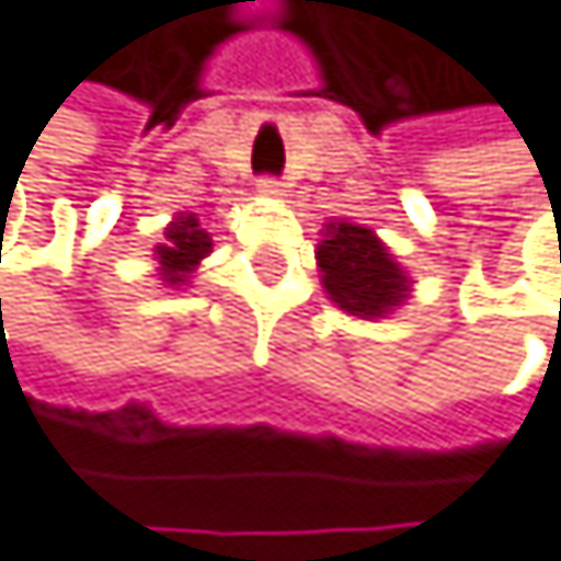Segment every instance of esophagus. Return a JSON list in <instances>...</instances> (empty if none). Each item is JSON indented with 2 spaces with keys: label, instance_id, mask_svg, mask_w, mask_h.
<instances>
[{
  "label": "esophagus",
  "instance_id": "1",
  "mask_svg": "<svg viewBox=\"0 0 561 561\" xmlns=\"http://www.w3.org/2000/svg\"><path fill=\"white\" fill-rule=\"evenodd\" d=\"M257 192L265 195V198H283V195H286V184H283V181H275V178H261V181H257Z\"/></svg>",
  "mask_w": 561,
  "mask_h": 561
}]
</instances>
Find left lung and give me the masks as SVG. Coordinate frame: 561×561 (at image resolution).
I'll use <instances>...</instances> for the list:
<instances>
[{"label": "left lung", "instance_id": "1", "mask_svg": "<svg viewBox=\"0 0 561 561\" xmlns=\"http://www.w3.org/2000/svg\"><path fill=\"white\" fill-rule=\"evenodd\" d=\"M313 254H318L328 300L348 318L380 321L412 296V275L404 272L391 248L359 222H324V240Z\"/></svg>", "mask_w": 561, "mask_h": 561}]
</instances>
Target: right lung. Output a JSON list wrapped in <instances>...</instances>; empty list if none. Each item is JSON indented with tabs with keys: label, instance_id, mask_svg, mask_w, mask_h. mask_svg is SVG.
I'll return each instance as SVG.
<instances>
[{
	"label": "right lung",
	"instance_id": "1",
	"mask_svg": "<svg viewBox=\"0 0 561 561\" xmlns=\"http://www.w3.org/2000/svg\"><path fill=\"white\" fill-rule=\"evenodd\" d=\"M213 254V237L202 230L198 213H178L167 222L163 240L152 248L160 283L170 289H181L195 278L202 261Z\"/></svg>",
	"mask_w": 561,
	"mask_h": 561
}]
</instances>
